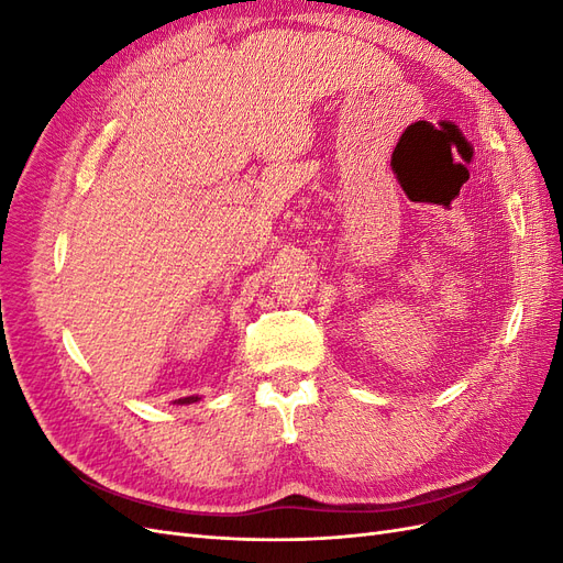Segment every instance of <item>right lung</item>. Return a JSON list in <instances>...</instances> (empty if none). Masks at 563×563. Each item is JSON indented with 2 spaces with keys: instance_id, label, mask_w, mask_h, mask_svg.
I'll list each match as a JSON object with an SVG mask.
<instances>
[{
  "instance_id": "add662e5",
  "label": "right lung",
  "mask_w": 563,
  "mask_h": 563,
  "mask_svg": "<svg viewBox=\"0 0 563 563\" xmlns=\"http://www.w3.org/2000/svg\"><path fill=\"white\" fill-rule=\"evenodd\" d=\"M199 397H185V399H178V404H192V401H197Z\"/></svg>"
}]
</instances>
